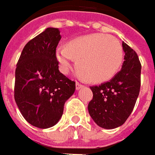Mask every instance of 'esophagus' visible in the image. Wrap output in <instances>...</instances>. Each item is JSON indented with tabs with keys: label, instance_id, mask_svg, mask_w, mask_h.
<instances>
[{
	"label": "esophagus",
	"instance_id": "obj_1",
	"mask_svg": "<svg viewBox=\"0 0 155 155\" xmlns=\"http://www.w3.org/2000/svg\"><path fill=\"white\" fill-rule=\"evenodd\" d=\"M82 87H83V85L82 84H81V83L76 82V84H75V87H76V89H77V90L81 89V88Z\"/></svg>",
	"mask_w": 155,
	"mask_h": 155
}]
</instances>
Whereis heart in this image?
Returning <instances> with one entry per match:
<instances>
[{
  "instance_id": "1",
  "label": "heart",
  "mask_w": 155,
  "mask_h": 155,
  "mask_svg": "<svg viewBox=\"0 0 155 155\" xmlns=\"http://www.w3.org/2000/svg\"><path fill=\"white\" fill-rule=\"evenodd\" d=\"M56 60L61 72L67 73L74 60L80 75L89 82L100 83L114 76L124 61L119 41L104 33L85 35L56 48Z\"/></svg>"
}]
</instances>
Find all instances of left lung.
<instances>
[{
	"label": "left lung",
	"instance_id": "1",
	"mask_svg": "<svg viewBox=\"0 0 155 155\" xmlns=\"http://www.w3.org/2000/svg\"><path fill=\"white\" fill-rule=\"evenodd\" d=\"M125 53L122 69L110 81L91 87L94 97L88 111L104 129H115L124 124L135 107L141 87V65L136 52L123 42Z\"/></svg>",
	"mask_w": 155,
	"mask_h": 155
}]
</instances>
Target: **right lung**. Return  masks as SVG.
I'll return each mask as SVG.
<instances>
[{"mask_svg": "<svg viewBox=\"0 0 155 155\" xmlns=\"http://www.w3.org/2000/svg\"><path fill=\"white\" fill-rule=\"evenodd\" d=\"M57 28H47L25 45L15 69L14 99L24 118L39 129L60 120L63 106L75 90V82L58 69Z\"/></svg>", "mask_w": 155, "mask_h": 155, "instance_id": "right-lung-1", "label": "right lung"}]
</instances>
